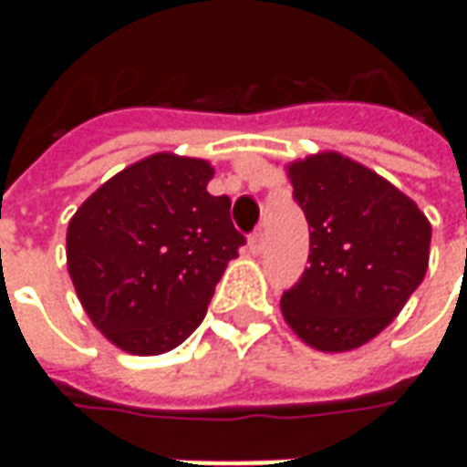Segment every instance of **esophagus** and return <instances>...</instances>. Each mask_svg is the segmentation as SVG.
<instances>
[{
  "instance_id": "34e87169",
  "label": "esophagus",
  "mask_w": 467,
  "mask_h": 467,
  "mask_svg": "<svg viewBox=\"0 0 467 467\" xmlns=\"http://www.w3.org/2000/svg\"><path fill=\"white\" fill-rule=\"evenodd\" d=\"M265 250V233L263 230H254L250 234V253L253 254H260Z\"/></svg>"
}]
</instances>
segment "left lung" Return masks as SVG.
I'll return each mask as SVG.
<instances>
[{"label": "left lung", "mask_w": 467, "mask_h": 467, "mask_svg": "<svg viewBox=\"0 0 467 467\" xmlns=\"http://www.w3.org/2000/svg\"><path fill=\"white\" fill-rule=\"evenodd\" d=\"M287 170L310 227V265L283 293L285 320L317 350L360 348L422 283L431 223L410 197L343 154H313Z\"/></svg>", "instance_id": "obj_1"}]
</instances>
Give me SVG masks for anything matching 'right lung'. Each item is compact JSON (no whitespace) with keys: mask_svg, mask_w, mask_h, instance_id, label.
Segmentation results:
<instances>
[{"mask_svg":"<svg viewBox=\"0 0 467 467\" xmlns=\"http://www.w3.org/2000/svg\"><path fill=\"white\" fill-rule=\"evenodd\" d=\"M204 160L160 152L127 167L67 227V267L99 333L134 355L177 348L202 323L244 234Z\"/></svg>","mask_w":467,"mask_h":467,"instance_id":"obj_1","label":"right lung"}]
</instances>
